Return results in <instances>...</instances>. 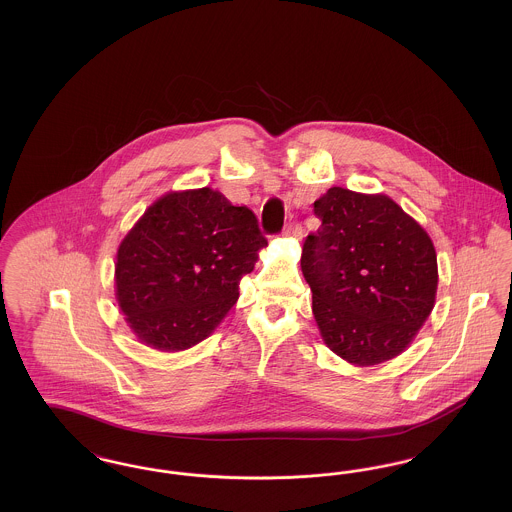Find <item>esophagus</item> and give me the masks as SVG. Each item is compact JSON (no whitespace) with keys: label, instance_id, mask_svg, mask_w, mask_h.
<instances>
[{"label":"esophagus","instance_id":"obj_1","mask_svg":"<svg viewBox=\"0 0 512 512\" xmlns=\"http://www.w3.org/2000/svg\"><path fill=\"white\" fill-rule=\"evenodd\" d=\"M284 234H286V236H292V238H301L303 228H301L299 222H290V224L284 228Z\"/></svg>","mask_w":512,"mask_h":512}]
</instances>
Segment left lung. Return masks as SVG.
Masks as SVG:
<instances>
[{"mask_svg": "<svg viewBox=\"0 0 512 512\" xmlns=\"http://www.w3.org/2000/svg\"><path fill=\"white\" fill-rule=\"evenodd\" d=\"M315 215L322 224L305 240L301 270L322 340L351 365L395 359L436 305L428 232L388 195L340 186L318 197Z\"/></svg>", "mask_w": 512, "mask_h": 512, "instance_id": "obj_1", "label": "left lung"}]
</instances>
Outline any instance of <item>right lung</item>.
<instances>
[{"instance_id": "1", "label": "right lung", "mask_w": 512, "mask_h": 512, "mask_svg": "<svg viewBox=\"0 0 512 512\" xmlns=\"http://www.w3.org/2000/svg\"><path fill=\"white\" fill-rule=\"evenodd\" d=\"M267 247L257 217L219 190L169 192L124 236L115 295L134 336L159 351L209 338Z\"/></svg>"}]
</instances>
